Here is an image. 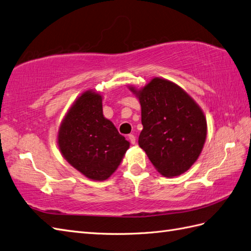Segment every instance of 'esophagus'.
Masks as SVG:
<instances>
[{"mask_svg": "<svg viewBox=\"0 0 251 251\" xmlns=\"http://www.w3.org/2000/svg\"><path fill=\"white\" fill-rule=\"evenodd\" d=\"M128 139H129V141L131 144H135L136 143V136L132 135V133H130V135H128Z\"/></svg>", "mask_w": 251, "mask_h": 251, "instance_id": "obj_1", "label": "esophagus"}]
</instances>
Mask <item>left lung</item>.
Listing matches in <instances>:
<instances>
[{
  "label": "left lung",
  "instance_id": "8db88e82",
  "mask_svg": "<svg viewBox=\"0 0 251 251\" xmlns=\"http://www.w3.org/2000/svg\"><path fill=\"white\" fill-rule=\"evenodd\" d=\"M136 93L141 104L143 129L139 145L162 176L187 171L198 159L206 138L205 116L179 86L154 78Z\"/></svg>",
  "mask_w": 251,
  "mask_h": 251
}]
</instances>
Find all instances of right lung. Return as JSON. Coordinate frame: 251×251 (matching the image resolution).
Returning a JSON list of instances; mask_svg holds the SVG:
<instances>
[{"label": "right lung", "mask_w": 251, "mask_h": 251, "mask_svg": "<svg viewBox=\"0 0 251 251\" xmlns=\"http://www.w3.org/2000/svg\"><path fill=\"white\" fill-rule=\"evenodd\" d=\"M102 99L87 91L64 119L59 147L69 164L91 179H107L119 167L129 142L103 118Z\"/></svg>", "instance_id": "right-lung-1"}]
</instances>
